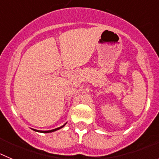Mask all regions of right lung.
<instances>
[{
  "mask_svg": "<svg viewBox=\"0 0 159 159\" xmlns=\"http://www.w3.org/2000/svg\"><path fill=\"white\" fill-rule=\"evenodd\" d=\"M66 125V123L64 125H63L62 127H58V128H56V129H53V130H40V132H42V133H50V132H53V131H55V130H59V129H60V128H62V127H64V126H65Z\"/></svg>",
  "mask_w": 159,
  "mask_h": 159,
  "instance_id": "add662e5",
  "label": "right lung"
}]
</instances>
